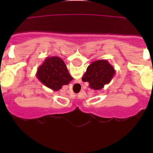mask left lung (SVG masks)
<instances>
[{
    "label": "left lung",
    "instance_id": "1",
    "mask_svg": "<svg viewBox=\"0 0 153 153\" xmlns=\"http://www.w3.org/2000/svg\"><path fill=\"white\" fill-rule=\"evenodd\" d=\"M115 69L106 60L93 61L88 66L82 80L88 82L90 88L100 90L110 83L115 75Z\"/></svg>",
    "mask_w": 153,
    "mask_h": 153
}]
</instances>
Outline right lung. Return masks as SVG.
<instances>
[{"label":"right lung","mask_w":153,"mask_h":153,"mask_svg":"<svg viewBox=\"0 0 153 153\" xmlns=\"http://www.w3.org/2000/svg\"><path fill=\"white\" fill-rule=\"evenodd\" d=\"M36 76L44 86L54 91L60 90L74 79L63 60L58 56L46 58L37 69Z\"/></svg>","instance_id":"add662e5"}]
</instances>
